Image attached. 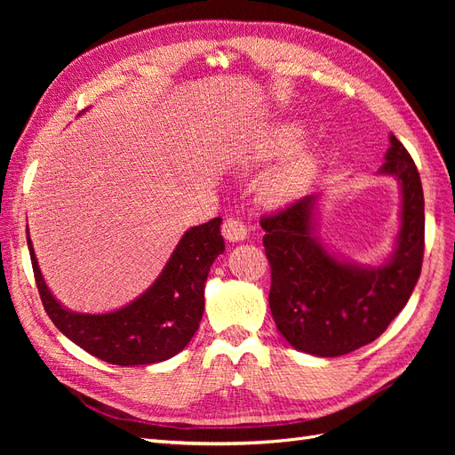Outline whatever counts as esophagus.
Listing matches in <instances>:
<instances>
[{
    "label": "esophagus",
    "mask_w": 455,
    "mask_h": 455,
    "mask_svg": "<svg viewBox=\"0 0 455 455\" xmlns=\"http://www.w3.org/2000/svg\"><path fill=\"white\" fill-rule=\"evenodd\" d=\"M222 235L229 243H239L246 237V226L237 218H228L222 226Z\"/></svg>",
    "instance_id": "1"
}]
</instances>
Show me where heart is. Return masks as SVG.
<instances>
[{"mask_svg": "<svg viewBox=\"0 0 455 455\" xmlns=\"http://www.w3.org/2000/svg\"><path fill=\"white\" fill-rule=\"evenodd\" d=\"M304 127L299 123H284L279 127L277 134L273 140V151L275 154H286L292 148L298 146V142L304 139ZM315 167V154L313 149H299L288 159L281 169L273 172V176L267 180L264 188V196L273 204H283L298 196V191L304 188L309 180L311 171Z\"/></svg>", "mask_w": 455, "mask_h": 455, "instance_id": "1", "label": "heart"}]
</instances>
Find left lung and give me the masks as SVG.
<instances>
[{
    "instance_id": "1",
    "label": "left lung",
    "mask_w": 455,
    "mask_h": 455,
    "mask_svg": "<svg viewBox=\"0 0 455 455\" xmlns=\"http://www.w3.org/2000/svg\"><path fill=\"white\" fill-rule=\"evenodd\" d=\"M378 174L393 176L401 188V226L393 254L381 266H364L326 249L316 231L321 196L261 218L271 266V315L298 351L339 356L366 346L385 332L414 292L425 241L423 188L395 134H389Z\"/></svg>"
}]
</instances>
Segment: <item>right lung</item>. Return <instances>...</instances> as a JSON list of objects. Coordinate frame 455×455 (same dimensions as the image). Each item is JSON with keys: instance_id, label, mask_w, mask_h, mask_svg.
Instances as JSON below:
<instances>
[{"instance_id": "add662e5", "label": "right lung", "mask_w": 455, "mask_h": 455, "mask_svg": "<svg viewBox=\"0 0 455 455\" xmlns=\"http://www.w3.org/2000/svg\"><path fill=\"white\" fill-rule=\"evenodd\" d=\"M220 226L222 218L189 228L148 291L108 313H79L62 306L41 275L28 228L26 239L37 291L54 326L96 359L117 366H142L171 359L197 332L206 277L214 259L226 251Z\"/></svg>"}]
</instances>
